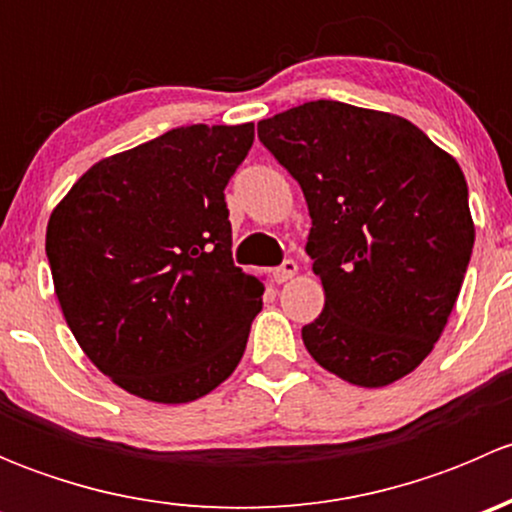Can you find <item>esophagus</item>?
Here are the masks:
<instances>
[{
    "label": "esophagus",
    "mask_w": 512,
    "mask_h": 512,
    "mask_svg": "<svg viewBox=\"0 0 512 512\" xmlns=\"http://www.w3.org/2000/svg\"><path fill=\"white\" fill-rule=\"evenodd\" d=\"M294 275H297V262H294V260H285L280 267H275V272H272L275 282H280V285H282V282L292 280Z\"/></svg>",
    "instance_id": "1"
}]
</instances>
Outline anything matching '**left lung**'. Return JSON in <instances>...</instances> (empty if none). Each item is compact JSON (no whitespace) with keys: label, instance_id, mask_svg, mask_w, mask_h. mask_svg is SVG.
Here are the masks:
<instances>
[{"label":"left lung","instance_id":"obj_1","mask_svg":"<svg viewBox=\"0 0 512 512\" xmlns=\"http://www.w3.org/2000/svg\"><path fill=\"white\" fill-rule=\"evenodd\" d=\"M302 188L324 309L302 327L317 364L356 386L411 374L441 337L473 252L463 170L421 128L342 101L257 123Z\"/></svg>","mask_w":512,"mask_h":512}]
</instances>
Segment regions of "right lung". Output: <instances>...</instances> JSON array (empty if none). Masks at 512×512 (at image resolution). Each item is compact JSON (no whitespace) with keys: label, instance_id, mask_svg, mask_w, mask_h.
<instances>
[{"label":"right lung","instance_id":"right-lung-1","mask_svg":"<svg viewBox=\"0 0 512 512\" xmlns=\"http://www.w3.org/2000/svg\"><path fill=\"white\" fill-rule=\"evenodd\" d=\"M255 126H183L86 170L51 213L66 324L121 389L188 404L235 371L262 285L232 262L225 185Z\"/></svg>","mask_w":512,"mask_h":512}]
</instances>
